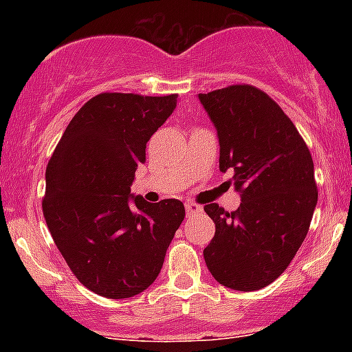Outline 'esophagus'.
Returning a JSON list of instances; mask_svg holds the SVG:
<instances>
[{
  "mask_svg": "<svg viewBox=\"0 0 352 352\" xmlns=\"http://www.w3.org/2000/svg\"><path fill=\"white\" fill-rule=\"evenodd\" d=\"M186 211L187 214H196V212H201L202 208L196 202H186Z\"/></svg>",
  "mask_w": 352,
  "mask_h": 352,
  "instance_id": "1",
  "label": "esophagus"
}]
</instances>
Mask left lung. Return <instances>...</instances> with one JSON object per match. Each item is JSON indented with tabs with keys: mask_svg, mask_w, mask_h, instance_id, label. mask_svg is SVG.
I'll return each instance as SVG.
<instances>
[{
	"mask_svg": "<svg viewBox=\"0 0 352 352\" xmlns=\"http://www.w3.org/2000/svg\"><path fill=\"white\" fill-rule=\"evenodd\" d=\"M219 143V170H232L239 209L204 211L216 233L204 248L219 285L257 291L285 272L303 243L317 206L314 160L289 117L250 85L199 94Z\"/></svg>",
	"mask_w": 352,
	"mask_h": 352,
	"instance_id": "left-lung-1",
	"label": "left lung"
}]
</instances>
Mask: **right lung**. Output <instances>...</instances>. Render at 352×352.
Returning a JSON list of instances; mask_svg holds the SVG:
<instances>
[{
  "label": "right lung",
  "mask_w": 352,
  "mask_h": 352,
  "mask_svg": "<svg viewBox=\"0 0 352 352\" xmlns=\"http://www.w3.org/2000/svg\"><path fill=\"white\" fill-rule=\"evenodd\" d=\"M179 95L100 94L67 124L45 170L44 218L78 281L110 300L140 294L162 271L184 221L179 199L131 194L146 143Z\"/></svg>",
  "instance_id": "1"
}]
</instances>
